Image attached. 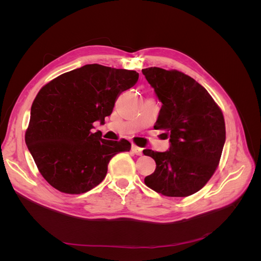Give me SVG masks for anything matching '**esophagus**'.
Returning a JSON list of instances; mask_svg holds the SVG:
<instances>
[{"label":"esophagus","instance_id":"1","mask_svg":"<svg viewBox=\"0 0 261 261\" xmlns=\"http://www.w3.org/2000/svg\"><path fill=\"white\" fill-rule=\"evenodd\" d=\"M132 151L135 153V154H137V155H141L143 154V149H141L140 147H138V146H136V145H133L132 146Z\"/></svg>","mask_w":261,"mask_h":261}]
</instances>
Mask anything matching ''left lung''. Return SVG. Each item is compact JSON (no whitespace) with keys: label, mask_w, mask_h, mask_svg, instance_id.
Returning <instances> with one entry per match:
<instances>
[{"label":"left lung","mask_w":261,"mask_h":261,"mask_svg":"<svg viewBox=\"0 0 261 261\" xmlns=\"http://www.w3.org/2000/svg\"><path fill=\"white\" fill-rule=\"evenodd\" d=\"M162 107L154 129L165 130L170 149H145L155 161V170L145 184L169 197L193 195L207 184L217 170L225 143L221 109L209 92L192 77L160 67L143 69Z\"/></svg>","instance_id":"left-lung-1"}]
</instances>
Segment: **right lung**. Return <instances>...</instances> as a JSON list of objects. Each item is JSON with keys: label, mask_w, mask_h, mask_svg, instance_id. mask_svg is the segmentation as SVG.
I'll return each instance as SVG.
<instances>
[{"label": "right lung", "mask_w": 261, "mask_h": 261, "mask_svg": "<svg viewBox=\"0 0 261 261\" xmlns=\"http://www.w3.org/2000/svg\"><path fill=\"white\" fill-rule=\"evenodd\" d=\"M135 70L88 64L44 85L35 98L25 141L48 183L65 194H83L105 179L108 164L130 143L101 138L93 122L105 123L120 94L138 81Z\"/></svg>", "instance_id": "1"}]
</instances>
